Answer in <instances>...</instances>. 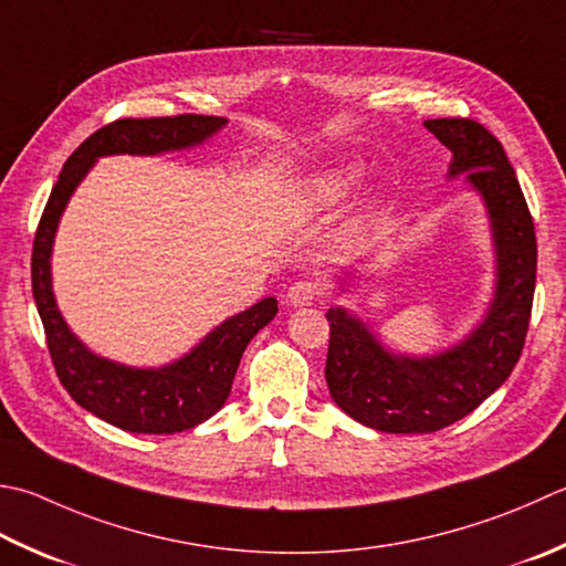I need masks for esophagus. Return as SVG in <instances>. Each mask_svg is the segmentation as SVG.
I'll return each mask as SVG.
<instances>
[{
    "instance_id": "34e87169",
    "label": "esophagus",
    "mask_w": 566,
    "mask_h": 566,
    "mask_svg": "<svg viewBox=\"0 0 566 566\" xmlns=\"http://www.w3.org/2000/svg\"><path fill=\"white\" fill-rule=\"evenodd\" d=\"M318 284L316 282H308V280H302V282H294L290 286V292H286V304L290 306H312L316 298H318Z\"/></svg>"
}]
</instances>
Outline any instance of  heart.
<instances>
[{
  "label": "heart",
  "instance_id": "obj_1",
  "mask_svg": "<svg viewBox=\"0 0 566 566\" xmlns=\"http://www.w3.org/2000/svg\"><path fill=\"white\" fill-rule=\"evenodd\" d=\"M358 166H338V169L316 171L298 186L296 201L304 210H324L340 203L348 196L353 184L358 181Z\"/></svg>",
  "mask_w": 566,
  "mask_h": 566
}]
</instances>
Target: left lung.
Masks as SVG:
<instances>
[{
    "instance_id": "1",
    "label": "left lung",
    "mask_w": 566,
    "mask_h": 566,
    "mask_svg": "<svg viewBox=\"0 0 566 566\" xmlns=\"http://www.w3.org/2000/svg\"><path fill=\"white\" fill-rule=\"evenodd\" d=\"M451 151L449 179L467 174L491 218L495 292L471 334L434 356H397L343 306L326 312V382L356 422L387 434H431L471 415L513 373L533 312L537 240L503 144L467 117L427 119Z\"/></svg>"
}]
</instances>
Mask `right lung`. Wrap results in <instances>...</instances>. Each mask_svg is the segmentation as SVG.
<instances>
[{
  "label": "right lung",
  "instance_id": "right-lung-1",
  "mask_svg": "<svg viewBox=\"0 0 566 566\" xmlns=\"http://www.w3.org/2000/svg\"><path fill=\"white\" fill-rule=\"evenodd\" d=\"M226 125V117L210 115L109 122L93 132L63 164L33 238L31 290L46 331L55 375L83 409L135 434H176L213 417L228 400L248 343L276 316V298L268 296L245 312L226 318L191 353L164 368H132L95 356L63 321L51 286L55 230L77 184L99 157H154L164 151L191 149Z\"/></svg>",
  "mask_w": 566,
  "mask_h": 566
}]
</instances>
